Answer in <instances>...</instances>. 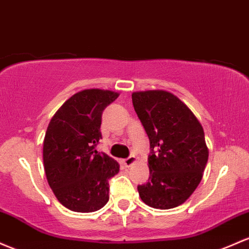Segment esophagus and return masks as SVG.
Returning <instances> with one entry per match:
<instances>
[{
  "label": "esophagus",
  "instance_id": "esophagus-1",
  "mask_svg": "<svg viewBox=\"0 0 249 249\" xmlns=\"http://www.w3.org/2000/svg\"><path fill=\"white\" fill-rule=\"evenodd\" d=\"M135 162H136V157H135V156H129V157H127V158L123 160V164H124L125 166L132 165Z\"/></svg>",
  "mask_w": 249,
  "mask_h": 249
}]
</instances>
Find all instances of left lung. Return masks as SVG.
<instances>
[{
	"instance_id": "obj_1",
	"label": "left lung",
	"mask_w": 249,
	"mask_h": 249,
	"mask_svg": "<svg viewBox=\"0 0 249 249\" xmlns=\"http://www.w3.org/2000/svg\"><path fill=\"white\" fill-rule=\"evenodd\" d=\"M132 104L150 141V177L139 196L152 208H175L195 191L208 162L203 127L166 91L135 92Z\"/></svg>"
}]
</instances>
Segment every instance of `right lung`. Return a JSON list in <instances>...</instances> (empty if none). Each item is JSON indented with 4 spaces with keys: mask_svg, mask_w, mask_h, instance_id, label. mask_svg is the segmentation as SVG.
<instances>
[{
    "mask_svg": "<svg viewBox=\"0 0 249 249\" xmlns=\"http://www.w3.org/2000/svg\"><path fill=\"white\" fill-rule=\"evenodd\" d=\"M118 93L84 89L70 98L49 122L43 165L51 189L72 212L92 213L108 201V179L119 164L95 149L102 138V114Z\"/></svg>",
    "mask_w": 249,
    "mask_h": 249,
    "instance_id": "obj_1",
    "label": "right lung"
}]
</instances>
